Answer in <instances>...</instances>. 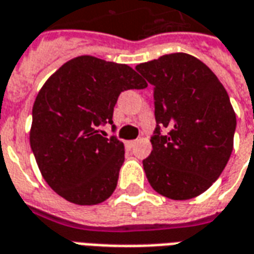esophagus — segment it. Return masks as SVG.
Returning a JSON list of instances; mask_svg holds the SVG:
<instances>
[{"mask_svg":"<svg viewBox=\"0 0 254 254\" xmlns=\"http://www.w3.org/2000/svg\"><path fill=\"white\" fill-rule=\"evenodd\" d=\"M126 145L128 146L129 149H131V147H134V146L136 145V140H128V142H127V143H126Z\"/></svg>","mask_w":254,"mask_h":254,"instance_id":"1","label":"esophagus"}]
</instances>
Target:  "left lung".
I'll return each instance as SVG.
<instances>
[{
	"label": "left lung",
	"mask_w": 254,
	"mask_h": 254,
	"mask_svg": "<svg viewBox=\"0 0 254 254\" xmlns=\"http://www.w3.org/2000/svg\"><path fill=\"white\" fill-rule=\"evenodd\" d=\"M135 70L154 96L153 150L143 160L150 186L173 200L196 197L221 176L233 151L237 120L229 94L188 54L164 55Z\"/></svg>",
	"instance_id": "left-lung-1"
}]
</instances>
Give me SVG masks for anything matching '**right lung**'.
Listing matches in <instances>:
<instances>
[{"label":"right lung","instance_id":"obj_1","mask_svg":"<svg viewBox=\"0 0 254 254\" xmlns=\"http://www.w3.org/2000/svg\"><path fill=\"white\" fill-rule=\"evenodd\" d=\"M147 86L127 64L77 57L40 89L32 108L29 142L44 180L74 204H99L114 193L125 145L105 138L122 92Z\"/></svg>","mask_w":254,"mask_h":254}]
</instances>
